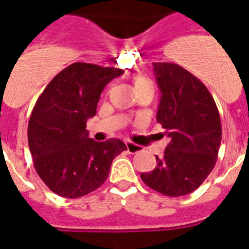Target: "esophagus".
Masks as SVG:
<instances>
[{"instance_id":"esophagus-1","label":"esophagus","mask_w":249,"mask_h":249,"mask_svg":"<svg viewBox=\"0 0 249 249\" xmlns=\"http://www.w3.org/2000/svg\"><path fill=\"white\" fill-rule=\"evenodd\" d=\"M125 144H126V149H128L129 153H138L142 151V147H141V145L135 144V143L130 142V141H126Z\"/></svg>"}]
</instances>
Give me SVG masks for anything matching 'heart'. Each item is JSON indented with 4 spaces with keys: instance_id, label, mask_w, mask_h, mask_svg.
Masks as SVG:
<instances>
[{
    "instance_id": "heart-1",
    "label": "heart",
    "mask_w": 249,
    "mask_h": 249,
    "mask_svg": "<svg viewBox=\"0 0 249 249\" xmlns=\"http://www.w3.org/2000/svg\"><path fill=\"white\" fill-rule=\"evenodd\" d=\"M147 84H151L147 78H143V76H135L134 78V86H135V89L137 88H141L143 86H147Z\"/></svg>"
}]
</instances>
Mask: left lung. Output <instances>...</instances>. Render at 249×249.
Returning a JSON list of instances; mask_svg holds the SVG:
<instances>
[{"mask_svg": "<svg viewBox=\"0 0 249 249\" xmlns=\"http://www.w3.org/2000/svg\"><path fill=\"white\" fill-rule=\"evenodd\" d=\"M161 90L157 123L169 137L162 157L151 173H142L145 185L169 197L195 192L215 167L221 120L211 93L193 74L171 62H153Z\"/></svg>", "mask_w": 249, "mask_h": 249, "instance_id": "left-lung-1", "label": "left lung"}]
</instances>
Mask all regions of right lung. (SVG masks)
<instances>
[{"label":"right lung","instance_id":"right-lung-1","mask_svg":"<svg viewBox=\"0 0 249 249\" xmlns=\"http://www.w3.org/2000/svg\"><path fill=\"white\" fill-rule=\"evenodd\" d=\"M123 72L74 62L38 97L28 124V143L36 171L56 195L78 198L96 191L108 177L112 160L126 149L116 138L96 142L86 129L104 88Z\"/></svg>","mask_w":249,"mask_h":249}]
</instances>
